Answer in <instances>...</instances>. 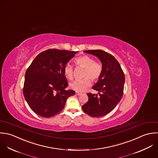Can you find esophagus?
<instances>
[{
  "mask_svg": "<svg viewBox=\"0 0 158 158\" xmlns=\"http://www.w3.org/2000/svg\"><path fill=\"white\" fill-rule=\"evenodd\" d=\"M76 95L77 96H79V95H80L81 94V93H79V92H76Z\"/></svg>",
  "mask_w": 158,
  "mask_h": 158,
  "instance_id": "1",
  "label": "esophagus"
}]
</instances>
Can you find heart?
<instances>
[{"label": "heart", "mask_w": 158, "mask_h": 158, "mask_svg": "<svg viewBox=\"0 0 158 158\" xmlns=\"http://www.w3.org/2000/svg\"><path fill=\"white\" fill-rule=\"evenodd\" d=\"M77 67L85 68L83 76L85 78L77 80L70 84V88L77 92H81L88 88L93 81H98L102 75L103 65L100 62L95 61L94 59L88 55H83L77 57L74 60ZM65 77L72 80L73 78V67L69 64H65L64 68Z\"/></svg>", "instance_id": "obj_1"}]
</instances>
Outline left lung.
I'll return each instance as SVG.
<instances>
[{
	"instance_id": "8db88e82",
	"label": "left lung",
	"mask_w": 158,
	"mask_h": 158,
	"mask_svg": "<svg viewBox=\"0 0 158 158\" xmlns=\"http://www.w3.org/2000/svg\"><path fill=\"white\" fill-rule=\"evenodd\" d=\"M85 53L97 56L103 65V72L93 89L98 94L88 93V101L82 110L92 117H102L111 111L121 101L125 82L124 73L113 56L101 50H87Z\"/></svg>"
}]
</instances>
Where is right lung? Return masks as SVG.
Segmentation results:
<instances>
[{
    "mask_svg": "<svg viewBox=\"0 0 158 158\" xmlns=\"http://www.w3.org/2000/svg\"><path fill=\"white\" fill-rule=\"evenodd\" d=\"M77 52L49 49L38 54L27 68L23 87L24 98L37 114L50 118L60 113L75 91L64 74L65 64Z\"/></svg>",
    "mask_w": 158,
    "mask_h": 158,
    "instance_id": "add662e5",
    "label": "right lung"
}]
</instances>
